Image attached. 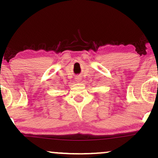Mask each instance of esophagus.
<instances>
[{"mask_svg": "<svg viewBox=\"0 0 158 158\" xmlns=\"http://www.w3.org/2000/svg\"><path fill=\"white\" fill-rule=\"evenodd\" d=\"M81 80V79L80 77H78L76 78V81H77V82H80Z\"/></svg>", "mask_w": 158, "mask_h": 158, "instance_id": "obj_1", "label": "esophagus"}]
</instances>
